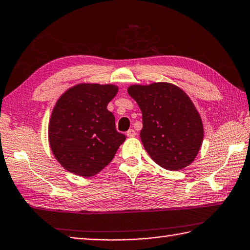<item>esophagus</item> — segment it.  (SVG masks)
<instances>
[{
	"mask_svg": "<svg viewBox=\"0 0 250 250\" xmlns=\"http://www.w3.org/2000/svg\"><path fill=\"white\" fill-rule=\"evenodd\" d=\"M135 135H136V132L133 129H130L128 130V132H126V136H128V138H134Z\"/></svg>",
	"mask_w": 250,
	"mask_h": 250,
	"instance_id": "34e87169",
	"label": "esophagus"
}]
</instances>
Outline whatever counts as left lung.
<instances>
[{"instance_id":"obj_1","label":"left lung","mask_w":250,"mask_h":250,"mask_svg":"<svg viewBox=\"0 0 250 250\" xmlns=\"http://www.w3.org/2000/svg\"><path fill=\"white\" fill-rule=\"evenodd\" d=\"M128 93L143 115L140 136L150 158L171 171L192 164L202 147L204 126L187 93L168 82L133 84Z\"/></svg>"}]
</instances>
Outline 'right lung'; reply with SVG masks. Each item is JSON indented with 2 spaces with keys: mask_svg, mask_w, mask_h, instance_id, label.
<instances>
[{
  "mask_svg": "<svg viewBox=\"0 0 250 250\" xmlns=\"http://www.w3.org/2000/svg\"><path fill=\"white\" fill-rule=\"evenodd\" d=\"M117 92L115 84L79 83L56 102L48 124V142L54 157L67 171L93 177L110 163L125 141L107 109Z\"/></svg>",
  "mask_w": 250,
  "mask_h": 250,
  "instance_id": "obj_1",
  "label": "right lung"
}]
</instances>
